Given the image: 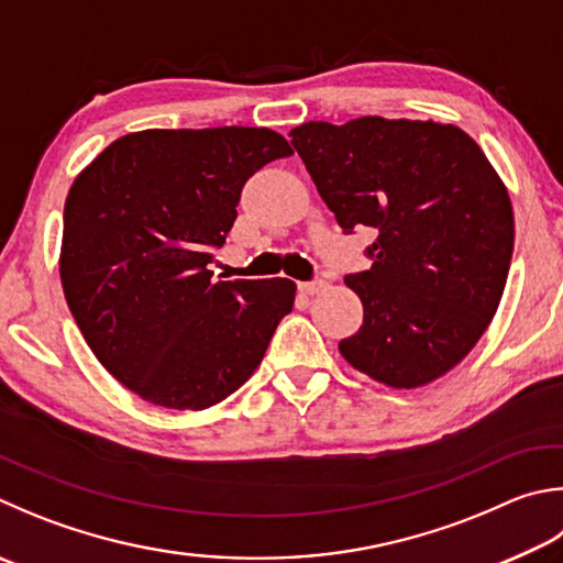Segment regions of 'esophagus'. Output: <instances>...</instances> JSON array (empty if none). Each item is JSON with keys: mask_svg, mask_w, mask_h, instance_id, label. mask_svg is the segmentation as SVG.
<instances>
[{"mask_svg": "<svg viewBox=\"0 0 563 563\" xmlns=\"http://www.w3.org/2000/svg\"><path fill=\"white\" fill-rule=\"evenodd\" d=\"M327 288V283L324 280H314V283H300V292L302 295H317V292H322Z\"/></svg>", "mask_w": 563, "mask_h": 563, "instance_id": "34e87169", "label": "esophagus"}]
</instances>
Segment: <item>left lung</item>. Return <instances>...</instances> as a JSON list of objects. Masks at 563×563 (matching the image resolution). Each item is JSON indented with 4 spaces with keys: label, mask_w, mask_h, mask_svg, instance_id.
<instances>
[{
    "label": "left lung",
    "mask_w": 563,
    "mask_h": 563,
    "mask_svg": "<svg viewBox=\"0 0 563 563\" xmlns=\"http://www.w3.org/2000/svg\"><path fill=\"white\" fill-rule=\"evenodd\" d=\"M290 137L336 223L376 231L372 268L344 280L364 322L340 354L391 388L441 379L503 300L515 249L505 181L467 132L435 120L305 122Z\"/></svg>",
    "instance_id": "1"
}]
</instances>
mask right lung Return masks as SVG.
I'll list each match as a JSON object with an SVG mask.
<instances>
[{
  "label": "right lung",
  "instance_id": "add662e5",
  "mask_svg": "<svg viewBox=\"0 0 563 563\" xmlns=\"http://www.w3.org/2000/svg\"><path fill=\"white\" fill-rule=\"evenodd\" d=\"M288 140L268 128L142 130L70 184L58 273L90 352L145 401L203 411L246 384L295 283L211 280L243 184Z\"/></svg>",
  "mask_w": 563,
  "mask_h": 563
}]
</instances>
